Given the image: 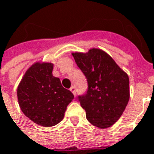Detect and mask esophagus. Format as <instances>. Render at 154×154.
I'll return each mask as SVG.
<instances>
[{
    "label": "esophagus",
    "mask_w": 154,
    "mask_h": 154,
    "mask_svg": "<svg viewBox=\"0 0 154 154\" xmlns=\"http://www.w3.org/2000/svg\"><path fill=\"white\" fill-rule=\"evenodd\" d=\"M69 90L71 91V93H72V94H74L75 96V95H76V91H75V86H72L71 88H69Z\"/></svg>",
    "instance_id": "34e87169"
}]
</instances>
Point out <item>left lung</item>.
Listing matches in <instances>:
<instances>
[{
  "mask_svg": "<svg viewBox=\"0 0 154 154\" xmlns=\"http://www.w3.org/2000/svg\"><path fill=\"white\" fill-rule=\"evenodd\" d=\"M72 56L88 81L87 93L79 97L86 118L100 129L112 126L122 116L130 99L129 76L99 48L72 52Z\"/></svg>",
  "mask_w": 154,
  "mask_h": 154,
  "instance_id": "8db88e82",
  "label": "left lung"
}]
</instances>
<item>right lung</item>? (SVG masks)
Returning <instances> with one entry per match:
<instances>
[{
	"instance_id": "right-lung-1",
	"label": "right lung",
	"mask_w": 154,
	"mask_h": 154,
	"mask_svg": "<svg viewBox=\"0 0 154 154\" xmlns=\"http://www.w3.org/2000/svg\"><path fill=\"white\" fill-rule=\"evenodd\" d=\"M53 64L37 61L24 73L17 88L21 111L37 125L50 127L62 121L74 95L52 75Z\"/></svg>"
}]
</instances>
